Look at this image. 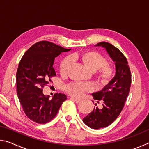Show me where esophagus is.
<instances>
[{
  "mask_svg": "<svg viewBox=\"0 0 149 149\" xmlns=\"http://www.w3.org/2000/svg\"><path fill=\"white\" fill-rule=\"evenodd\" d=\"M71 99H72V100H74V101L75 102H76V103H79L81 101V99H75V98H74V97H71Z\"/></svg>",
  "mask_w": 149,
  "mask_h": 149,
  "instance_id": "esophagus-1",
  "label": "esophagus"
}]
</instances>
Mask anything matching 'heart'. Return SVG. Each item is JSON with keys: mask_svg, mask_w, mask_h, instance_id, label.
Returning <instances> with one entry per match:
<instances>
[{"mask_svg": "<svg viewBox=\"0 0 149 149\" xmlns=\"http://www.w3.org/2000/svg\"><path fill=\"white\" fill-rule=\"evenodd\" d=\"M70 58L78 60L88 70L92 71L96 82L101 85L109 84L115 74V68L112 64L107 62L105 57L96 51L88 50L81 53L74 54L70 56ZM70 58L68 57L64 58L60 62L59 72L62 76H65L67 74L71 62ZM64 89L73 97H79L84 93L91 91L92 87L87 83L72 82L65 85Z\"/></svg>", "mask_w": 149, "mask_h": 149, "instance_id": "b5f03b06", "label": "heart"}]
</instances>
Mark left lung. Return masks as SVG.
Listing matches in <instances>:
<instances>
[{
    "label": "left lung",
    "instance_id": "1",
    "mask_svg": "<svg viewBox=\"0 0 149 149\" xmlns=\"http://www.w3.org/2000/svg\"><path fill=\"white\" fill-rule=\"evenodd\" d=\"M95 46L104 47L116 66V74L109 84L101 91L92 94L100 107H94L83 119L89 127L98 130L110 125L122 112L130 92L132 75L127 60L119 49L107 42H99ZM95 105L97 106V103Z\"/></svg>",
    "mask_w": 149,
    "mask_h": 149
}]
</instances>
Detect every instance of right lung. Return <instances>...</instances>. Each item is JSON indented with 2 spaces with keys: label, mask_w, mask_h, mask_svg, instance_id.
<instances>
[{
  "label": "right lung",
  "mask_w": 149,
  "mask_h": 149,
  "mask_svg": "<svg viewBox=\"0 0 149 149\" xmlns=\"http://www.w3.org/2000/svg\"><path fill=\"white\" fill-rule=\"evenodd\" d=\"M70 50L42 41L32 45L20 60L16 73L17 94L25 114L33 122L44 124L51 121L66 100V95L62 93L50 99L43 95L42 88L56 76L55 58Z\"/></svg>",
  "instance_id": "add662e5"
}]
</instances>
